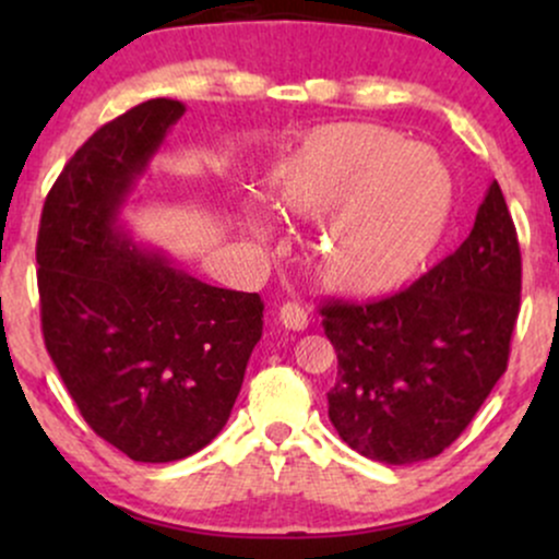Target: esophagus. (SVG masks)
Listing matches in <instances>:
<instances>
[{
	"label": "esophagus",
	"instance_id": "obj_1",
	"mask_svg": "<svg viewBox=\"0 0 559 559\" xmlns=\"http://www.w3.org/2000/svg\"><path fill=\"white\" fill-rule=\"evenodd\" d=\"M278 320L286 325L288 331H305L307 329V312L305 307L294 305V301H286L278 310Z\"/></svg>",
	"mask_w": 559,
	"mask_h": 559
}]
</instances>
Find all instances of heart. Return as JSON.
<instances>
[{"label":"heart","mask_w":559,"mask_h":559,"mask_svg":"<svg viewBox=\"0 0 559 559\" xmlns=\"http://www.w3.org/2000/svg\"><path fill=\"white\" fill-rule=\"evenodd\" d=\"M271 202L316 217L310 267L344 297H378L415 278L452 215L454 189L431 150L383 126L342 123L310 133L267 176ZM260 234V215L247 217Z\"/></svg>","instance_id":"b5f03b06"}]
</instances>
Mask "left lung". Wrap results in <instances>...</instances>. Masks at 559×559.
<instances>
[{"label": "left lung", "mask_w": 559, "mask_h": 559, "mask_svg": "<svg viewBox=\"0 0 559 559\" xmlns=\"http://www.w3.org/2000/svg\"><path fill=\"white\" fill-rule=\"evenodd\" d=\"M521 312V247L493 181L471 236L394 297L323 305L338 357L329 418L386 465L431 460L465 431L507 370Z\"/></svg>", "instance_id": "left-lung-1"}]
</instances>
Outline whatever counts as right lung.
I'll return each mask as SVG.
<instances>
[{
	"label": "right lung",
	"mask_w": 559,
	"mask_h": 559,
	"mask_svg": "<svg viewBox=\"0 0 559 559\" xmlns=\"http://www.w3.org/2000/svg\"><path fill=\"white\" fill-rule=\"evenodd\" d=\"M183 112L159 96L102 126L47 194L36 241L49 357L83 420L136 463L183 460L223 431L262 336L260 294L204 284L120 221Z\"/></svg>",
	"instance_id": "add662e5"
}]
</instances>
